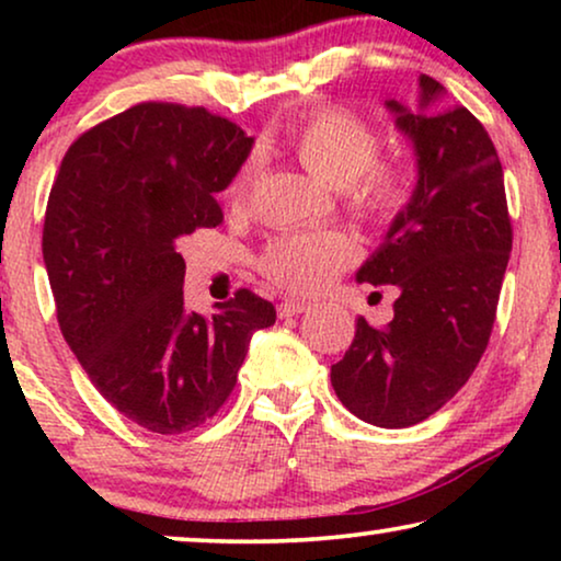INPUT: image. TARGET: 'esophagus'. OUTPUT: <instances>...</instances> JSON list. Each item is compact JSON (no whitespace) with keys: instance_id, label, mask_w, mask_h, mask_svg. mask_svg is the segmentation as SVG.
<instances>
[{"instance_id":"34e87169","label":"esophagus","mask_w":561,"mask_h":561,"mask_svg":"<svg viewBox=\"0 0 561 561\" xmlns=\"http://www.w3.org/2000/svg\"><path fill=\"white\" fill-rule=\"evenodd\" d=\"M306 311V304L304 301H283L278 306V317L280 319H288V317H298V313Z\"/></svg>"}]
</instances>
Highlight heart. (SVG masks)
<instances>
[{
    "label": "heart",
    "mask_w": 561,
    "mask_h": 561,
    "mask_svg": "<svg viewBox=\"0 0 561 561\" xmlns=\"http://www.w3.org/2000/svg\"><path fill=\"white\" fill-rule=\"evenodd\" d=\"M283 142L313 179L347 191L350 202L373 219H388L411 194L409 168L398 160H375L378 133L363 117L324 106L286 127ZM255 163H244L227 188V202H248ZM355 244L340 232H288L267 242L260 271L294 294H317L336 271L352 263Z\"/></svg>",
    "instance_id": "1"
}]
</instances>
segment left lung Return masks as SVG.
I'll use <instances>...</instances> for the list:
<instances>
[{
    "label": "left lung",
    "mask_w": 561,
    "mask_h": 561,
    "mask_svg": "<svg viewBox=\"0 0 561 561\" xmlns=\"http://www.w3.org/2000/svg\"><path fill=\"white\" fill-rule=\"evenodd\" d=\"M419 112L386 102L413 142L419 181L359 283L396 286L393 321L359 317L355 340L332 365V386L357 419L403 428L442 409L470 380L493 332L513 229L503 165L465 106L432 112L444 87L419 79Z\"/></svg>",
    "instance_id": "obj_1"
}]
</instances>
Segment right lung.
I'll return each mask as SVG.
<instances>
[{"instance_id": "add662e5", "label": "right lung", "mask_w": 561, "mask_h": 561, "mask_svg": "<svg viewBox=\"0 0 561 561\" xmlns=\"http://www.w3.org/2000/svg\"><path fill=\"white\" fill-rule=\"evenodd\" d=\"M252 137L204 106L145 102L68 148L53 181L43 260L60 332L99 393L156 434L194 432L234 390L271 301L240 288L186 311L179 237L219 227L217 194Z\"/></svg>"}]
</instances>
